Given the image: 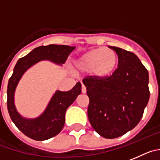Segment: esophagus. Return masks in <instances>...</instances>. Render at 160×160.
<instances>
[{
	"instance_id": "34e87169",
	"label": "esophagus",
	"mask_w": 160,
	"mask_h": 160,
	"mask_svg": "<svg viewBox=\"0 0 160 160\" xmlns=\"http://www.w3.org/2000/svg\"><path fill=\"white\" fill-rule=\"evenodd\" d=\"M81 92H82V93H83V94H85V93H86V92H87V89H86V87H85V86L83 84H82Z\"/></svg>"
}]
</instances>
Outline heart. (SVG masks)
<instances>
[{
    "label": "heart",
    "instance_id": "obj_1",
    "mask_svg": "<svg viewBox=\"0 0 160 160\" xmlns=\"http://www.w3.org/2000/svg\"><path fill=\"white\" fill-rule=\"evenodd\" d=\"M118 53L108 47H98L88 50L74 62L76 70L89 72L95 79H104L111 76L118 65Z\"/></svg>",
    "mask_w": 160,
    "mask_h": 160
}]
</instances>
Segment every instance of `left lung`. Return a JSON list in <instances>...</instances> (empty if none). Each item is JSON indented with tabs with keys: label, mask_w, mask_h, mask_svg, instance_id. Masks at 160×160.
<instances>
[{
	"label": "left lung",
	"mask_w": 160,
	"mask_h": 160,
	"mask_svg": "<svg viewBox=\"0 0 160 160\" xmlns=\"http://www.w3.org/2000/svg\"><path fill=\"white\" fill-rule=\"evenodd\" d=\"M118 56V65L110 77L83 80L89 97L91 125L104 138L114 139L132 130L140 122L149 100L148 72L137 56L109 46Z\"/></svg>",
	"instance_id": "8db88e82"
}]
</instances>
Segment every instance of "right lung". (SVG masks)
<instances>
[{"instance_id":"add662e5","label":"right lung","mask_w":160,"mask_h":160,"mask_svg":"<svg viewBox=\"0 0 160 160\" xmlns=\"http://www.w3.org/2000/svg\"><path fill=\"white\" fill-rule=\"evenodd\" d=\"M75 46L65 45H48L35 48L28 55L19 58L8 80L7 106L10 118L16 127L23 134L35 141H45L58 135L63 129L65 112L68 107L81 93V83L68 92L56 91L42 114L35 118H25L19 114L15 106L14 96L19 81L25 72L41 61H50L58 65L65 64Z\"/></svg>"}]
</instances>
